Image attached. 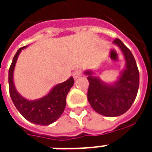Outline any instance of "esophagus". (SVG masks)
Instances as JSON below:
<instances>
[{
    "label": "esophagus",
    "mask_w": 152,
    "mask_h": 152,
    "mask_svg": "<svg viewBox=\"0 0 152 152\" xmlns=\"http://www.w3.org/2000/svg\"><path fill=\"white\" fill-rule=\"evenodd\" d=\"M81 75H82V72H81L80 70H79V69H77V70H76V71H74L73 74H72L73 78L75 79V80H76L77 78H79V77H80Z\"/></svg>",
    "instance_id": "obj_1"
}]
</instances>
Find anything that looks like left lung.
<instances>
[{
	"instance_id": "8db88e82",
	"label": "left lung",
	"mask_w": 152,
	"mask_h": 152,
	"mask_svg": "<svg viewBox=\"0 0 152 152\" xmlns=\"http://www.w3.org/2000/svg\"><path fill=\"white\" fill-rule=\"evenodd\" d=\"M125 57V66L118 80L113 83L104 82L91 70H86L89 88L88 99L98 113L106 117H118L126 111L133 103L139 88V70L133 55L120 39L113 42Z\"/></svg>"
}]
</instances>
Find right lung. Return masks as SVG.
I'll return each instance as SVG.
<instances>
[{
    "mask_svg": "<svg viewBox=\"0 0 152 152\" xmlns=\"http://www.w3.org/2000/svg\"><path fill=\"white\" fill-rule=\"evenodd\" d=\"M27 47V46H23L18 50L8 70L11 99L18 111L25 119L35 125H49L56 121L64 112L66 106V96L74 84L73 77L71 76L66 81L55 85L50 92L42 98L35 100L23 98L15 89L13 74L20 52Z\"/></svg>",
    "mask_w": 152,
    "mask_h": 152,
    "instance_id": "add662e5",
    "label": "right lung"
}]
</instances>
